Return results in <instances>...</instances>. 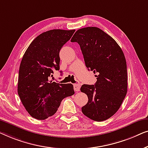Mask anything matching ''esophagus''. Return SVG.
I'll return each instance as SVG.
<instances>
[{
    "label": "esophagus",
    "instance_id": "1",
    "mask_svg": "<svg viewBox=\"0 0 148 148\" xmlns=\"http://www.w3.org/2000/svg\"><path fill=\"white\" fill-rule=\"evenodd\" d=\"M74 89L75 91L78 92V91H80V84H74Z\"/></svg>",
    "mask_w": 148,
    "mask_h": 148
}]
</instances>
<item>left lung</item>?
<instances>
[{
  "instance_id": "1",
  "label": "left lung",
  "mask_w": 148,
  "mask_h": 148,
  "mask_svg": "<svg viewBox=\"0 0 148 148\" xmlns=\"http://www.w3.org/2000/svg\"><path fill=\"white\" fill-rule=\"evenodd\" d=\"M71 41L80 45L86 68L97 74L95 85L80 88L88 99L82 112L95 121L107 120L118 111L127 92L124 53L115 39L95 27L78 29Z\"/></svg>"
}]
</instances>
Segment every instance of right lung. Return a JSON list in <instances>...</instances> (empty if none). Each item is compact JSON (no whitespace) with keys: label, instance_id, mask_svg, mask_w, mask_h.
I'll use <instances>...</instances> for the list:
<instances>
[{"label":"right lung","instance_id":"obj_1","mask_svg":"<svg viewBox=\"0 0 148 148\" xmlns=\"http://www.w3.org/2000/svg\"><path fill=\"white\" fill-rule=\"evenodd\" d=\"M75 30L53 29L33 40L22 58L18 79V95L33 118L44 120L53 115L64 98L74 94L72 84L49 79L60 70V51Z\"/></svg>","mask_w":148,"mask_h":148}]
</instances>
